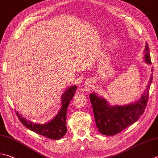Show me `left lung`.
Masks as SVG:
<instances>
[{"instance_id":"left-lung-1","label":"left lung","mask_w":158,"mask_h":158,"mask_svg":"<svg viewBox=\"0 0 158 158\" xmlns=\"http://www.w3.org/2000/svg\"><path fill=\"white\" fill-rule=\"evenodd\" d=\"M144 53L145 61L151 64L150 52L147 43H146ZM152 79L153 77L151 76L144 93L141 99L134 104L113 106L109 105L106 100L98 97L95 93L90 94L96 126L100 133L104 135H114L139 119L147 106Z\"/></svg>"}]
</instances>
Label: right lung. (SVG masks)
Segmentation results:
<instances>
[{
  "label": "right lung",
  "instance_id": "obj_1",
  "mask_svg": "<svg viewBox=\"0 0 158 158\" xmlns=\"http://www.w3.org/2000/svg\"><path fill=\"white\" fill-rule=\"evenodd\" d=\"M77 86L73 85L68 88L61 97V108L59 113L47 124H35L30 120L25 119L21 114L16 112L19 119L25 127L30 130L35 132L41 135L44 136L51 139H59L64 137L67 133L66 127V113L67 108L74 94H75Z\"/></svg>",
  "mask_w": 158,
  "mask_h": 158
}]
</instances>
